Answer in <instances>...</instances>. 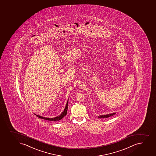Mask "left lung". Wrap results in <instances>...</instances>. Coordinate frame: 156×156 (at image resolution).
<instances>
[{
    "mask_svg": "<svg viewBox=\"0 0 156 156\" xmlns=\"http://www.w3.org/2000/svg\"><path fill=\"white\" fill-rule=\"evenodd\" d=\"M116 113H113L111 114H106V115H100L98 116L99 119H104V118H107V117H110L111 116L114 115Z\"/></svg>",
    "mask_w": 156,
    "mask_h": 156,
    "instance_id": "1",
    "label": "left lung"
}]
</instances>
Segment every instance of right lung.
<instances>
[{"label": "right lung", "mask_w": 156, "mask_h": 156, "mask_svg": "<svg viewBox=\"0 0 156 156\" xmlns=\"http://www.w3.org/2000/svg\"><path fill=\"white\" fill-rule=\"evenodd\" d=\"M68 101H67V103H66V106L65 107V109L63 110V112L58 116H56V117H54V118H47V117H43V116H41L39 115H36H36L39 118L43 119H45V120H50V121H59V120H61L66 115L67 110H68Z\"/></svg>", "instance_id": "add662e5"}]
</instances>
